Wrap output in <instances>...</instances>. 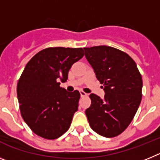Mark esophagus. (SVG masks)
Here are the masks:
<instances>
[{
  "label": "esophagus",
  "instance_id": "obj_1",
  "mask_svg": "<svg viewBox=\"0 0 160 160\" xmlns=\"http://www.w3.org/2000/svg\"><path fill=\"white\" fill-rule=\"evenodd\" d=\"M80 94H81L82 97H86V96H87V93L84 92L83 90H80Z\"/></svg>",
  "mask_w": 160,
  "mask_h": 160
}]
</instances>
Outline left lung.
Returning <instances> with one entry per match:
<instances>
[{"label": "left lung", "instance_id": "1", "mask_svg": "<svg viewBox=\"0 0 160 160\" xmlns=\"http://www.w3.org/2000/svg\"><path fill=\"white\" fill-rule=\"evenodd\" d=\"M84 50L106 93L102 99L90 95L91 105L86 110L89 124L102 136H118L130 125L141 102V73L135 61L116 48L99 46Z\"/></svg>", "mask_w": 160, "mask_h": 160}]
</instances>
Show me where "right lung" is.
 Here are the masks:
<instances>
[{
  "instance_id": "obj_1",
  "label": "right lung",
  "mask_w": 160,
  "mask_h": 160,
  "mask_svg": "<svg viewBox=\"0 0 160 160\" xmlns=\"http://www.w3.org/2000/svg\"><path fill=\"white\" fill-rule=\"evenodd\" d=\"M83 56L82 48L49 47L36 53L25 66L17 87L20 111L38 136L56 139L70 128L80 93L67 92L58 82L67 80L72 65Z\"/></svg>"
}]
</instances>
